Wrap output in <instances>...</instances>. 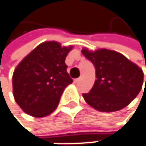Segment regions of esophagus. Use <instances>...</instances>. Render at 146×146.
Returning a JSON list of instances; mask_svg holds the SVG:
<instances>
[{
	"label": "esophagus",
	"mask_w": 146,
	"mask_h": 146,
	"mask_svg": "<svg viewBox=\"0 0 146 146\" xmlns=\"http://www.w3.org/2000/svg\"><path fill=\"white\" fill-rule=\"evenodd\" d=\"M80 81V78H75L74 79V82L75 83H78V82H79Z\"/></svg>",
	"instance_id": "obj_1"
}]
</instances>
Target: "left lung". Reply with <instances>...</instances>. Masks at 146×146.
Wrapping results in <instances>:
<instances>
[{
  "instance_id": "obj_1",
  "label": "left lung",
  "mask_w": 146,
  "mask_h": 146,
  "mask_svg": "<svg viewBox=\"0 0 146 146\" xmlns=\"http://www.w3.org/2000/svg\"><path fill=\"white\" fill-rule=\"evenodd\" d=\"M82 53L96 68V79L91 90L83 94L84 101L90 106L100 111H117L138 96L144 80V73L139 66L111 50L91 51L84 48Z\"/></svg>"
}]
</instances>
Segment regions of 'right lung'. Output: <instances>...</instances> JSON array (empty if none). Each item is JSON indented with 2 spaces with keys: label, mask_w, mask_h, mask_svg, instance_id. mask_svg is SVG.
<instances>
[{
  "label": "right lung",
  "mask_w": 146,
  "mask_h": 146,
  "mask_svg": "<svg viewBox=\"0 0 146 146\" xmlns=\"http://www.w3.org/2000/svg\"><path fill=\"white\" fill-rule=\"evenodd\" d=\"M72 49L73 45L45 41L17 66L13 75V96L24 112L44 117L57 107L63 90L73 83L65 63Z\"/></svg>",
  "instance_id": "1"
}]
</instances>
